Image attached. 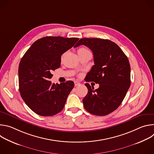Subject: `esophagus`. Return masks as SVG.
<instances>
[{"label": "esophagus", "mask_w": 154, "mask_h": 154, "mask_svg": "<svg viewBox=\"0 0 154 154\" xmlns=\"http://www.w3.org/2000/svg\"><path fill=\"white\" fill-rule=\"evenodd\" d=\"M74 85H75V86H77L80 85V83L79 82H77V81H75V82H74Z\"/></svg>", "instance_id": "esophagus-1"}]
</instances>
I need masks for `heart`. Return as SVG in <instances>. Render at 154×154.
<instances>
[{"label": "heart", "mask_w": 154, "mask_h": 154, "mask_svg": "<svg viewBox=\"0 0 154 154\" xmlns=\"http://www.w3.org/2000/svg\"><path fill=\"white\" fill-rule=\"evenodd\" d=\"M87 52H89L88 50H87L86 49L84 48H79L77 51V53H78V55H81V54H85ZM65 55V53L63 54L62 57H61V58H63V57H64V55Z\"/></svg>", "instance_id": "obj_1"}]
</instances>
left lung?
I'll use <instances>...</instances> for the list:
<instances>
[{
	"label": "left lung",
	"instance_id": "obj_1",
	"mask_svg": "<svg viewBox=\"0 0 154 154\" xmlns=\"http://www.w3.org/2000/svg\"><path fill=\"white\" fill-rule=\"evenodd\" d=\"M84 45L94 55V65L87 74L86 82L99 84L94 90L85 83L88 91L83 99L84 108L91 114L105 116L114 112L121 104L130 86L129 61L114 42L100 38H82L75 48Z\"/></svg>",
	"mask_w": 154,
	"mask_h": 154
}]
</instances>
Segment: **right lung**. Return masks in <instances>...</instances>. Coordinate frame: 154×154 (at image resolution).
Instances as JSON below:
<instances>
[{
	"label": "right lung",
	"instance_id": "right-lung-1",
	"mask_svg": "<svg viewBox=\"0 0 154 154\" xmlns=\"http://www.w3.org/2000/svg\"><path fill=\"white\" fill-rule=\"evenodd\" d=\"M79 39L43 37L33 42L22 58L18 69L20 96L37 115L51 116L63 109L74 83L69 80L55 85L49 80L52 71L60 67L62 54Z\"/></svg>",
	"mask_w": 154,
	"mask_h": 154
}]
</instances>
